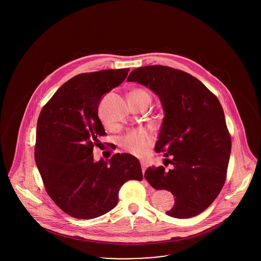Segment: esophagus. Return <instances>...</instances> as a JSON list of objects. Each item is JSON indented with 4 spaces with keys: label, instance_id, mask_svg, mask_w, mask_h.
Masks as SVG:
<instances>
[{
    "label": "esophagus",
    "instance_id": "esophagus-1",
    "mask_svg": "<svg viewBox=\"0 0 261 261\" xmlns=\"http://www.w3.org/2000/svg\"><path fill=\"white\" fill-rule=\"evenodd\" d=\"M141 165H142V170H143V173H145V171H146V169H147V167H148V164H147V162H145V161H141Z\"/></svg>",
    "mask_w": 261,
    "mask_h": 261
}]
</instances>
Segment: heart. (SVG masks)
I'll use <instances>...</instances> for the list:
<instances>
[{"label":"heart","instance_id":"1","mask_svg":"<svg viewBox=\"0 0 261 261\" xmlns=\"http://www.w3.org/2000/svg\"><path fill=\"white\" fill-rule=\"evenodd\" d=\"M130 97L143 98L150 101V95L143 89H135L130 93ZM152 141L151 136L145 130H134L127 133L121 139V146L127 151L135 155H143L148 149Z\"/></svg>","mask_w":261,"mask_h":261}]
</instances>
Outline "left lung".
<instances>
[{"label":"left lung","mask_w":261,"mask_h":261,"mask_svg":"<svg viewBox=\"0 0 261 261\" xmlns=\"http://www.w3.org/2000/svg\"><path fill=\"white\" fill-rule=\"evenodd\" d=\"M128 82L151 90L164 112L155 151L173 165L149 167L145 178L156 190L170 191L175 218H190L205 211L223 187L231 152V137L223 109L215 95L199 79L163 65L134 69Z\"/></svg>","instance_id":"obj_1"}]
</instances>
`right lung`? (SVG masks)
Masks as SVG:
<instances>
[{"mask_svg": "<svg viewBox=\"0 0 261 261\" xmlns=\"http://www.w3.org/2000/svg\"><path fill=\"white\" fill-rule=\"evenodd\" d=\"M129 68L76 75L60 88L40 112L35 162L50 199L66 214L92 219L117 204L120 187L143 179L140 162L129 153L94 162L105 128L98 109L102 97L119 86Z\"/></svg>", "mask_w": 261, "mask_h": 261, "instance_id": "add662e5", "label": "right lung"}]
</instances>
